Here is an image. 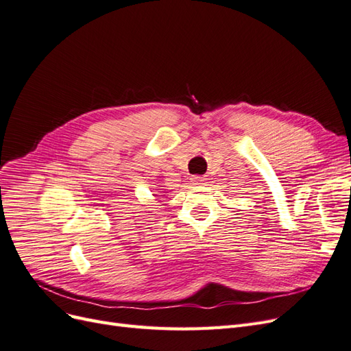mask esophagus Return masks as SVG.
Wrapping results in <instances>:
<instances>
[{
	"label": "esophagus",
	"mask_w": 351,
	"mask_h": 351,
	"mask_svg": "<svg viewBox=\"0 0 351 351\" xmlns=\"http://www.w3.org/2000/svg\"><path fill=\"white\" fill-rule=\"evenodd\" d=\"M192 182H193L195 184H204V183L206 182V178H204V177H193Z\"/></svg>",
	"instance_id": "1"
}]
</instances>
